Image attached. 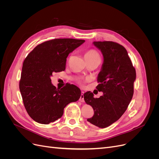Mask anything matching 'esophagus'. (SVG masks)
<instances>
[{"instance_id": "esophagus-1", "label": "esophagus", "mask_w": 159, "mask_h": 159, "mask_svg": "<svg viewBox=\"0 0 159 159\" xmlns=\"http://www.w3.org/2000/svg\"><path fill=\"white\" fill-rule=\"evenodd\" d=\"M84 91H81V96H80V102H84Z\"/></svg>"}]
</instances>
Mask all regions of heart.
I'll return each mask as SVG.
<instances>
[{
    "label": "heart",
    "instance_id": "heart-1",
    "mask_svg": "<svg viewBox=\"0 0 159 159\" xmlns=\"http://www.w3.org/2000/svg\"><path fill=\"white\" fill-rule=\"evenodd\" d=\"M84 57H85V60H93V59H96V58H100L98 52L94 49L88 50L87 52L85 53Z\"/></svg>",
    "mask_w": 159,
    "mask_h": 159
}]
</instances>
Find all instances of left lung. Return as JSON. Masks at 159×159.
Listing matches in <instances>:
<instances>
[{"mask_svg": "<svg viewBox=\"0 0 159 159\" xmlns=\"http://www.w3.org/2000/svg\"><path fill=\"white\" fill-rule=\"evenodd\" d=\"M102 52L103 63L98 74L96 87L103 95L95 98L88 91L84 94L85 103L94 111L93 116L88 121L99 128L107 127L117 121L125 112L134 93L136 71L127 51L117 42H93Z\"/></svg>", "mask_w": 159, "mask_h": 159, "instance_id": "1", "label": "left lung"}]
</instances>
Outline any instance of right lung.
<instances>
[{
    "instance_id": "right-lung-1",
    "label": "right lung",
    "mask_w": 159,
    "mask_h": 159,
    "mask_svg": "<svg viewBox=\"0 0 159 159\" xmlns=\"http://www.w3.org/2000/svg\"><path fill=\"white\" fill-rule=\"evenodd\" d=\"M84 42L56 38L38 45L25 58L19 88L25 107L34 121L54 122L63 115L67 105L80 99L81 91L77 86L66 84L57 89L50 78L55 72L65 70L67 57Z\"/></svg>"
}]
</instances>
